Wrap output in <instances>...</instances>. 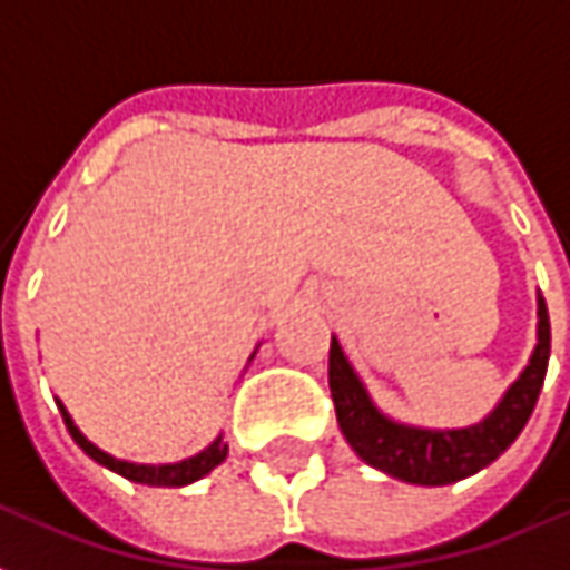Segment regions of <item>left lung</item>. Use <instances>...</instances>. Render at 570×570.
I'll use <instances>...</instances> for the list:
<instances>
[{
    "mask_svg": "<svg viewBox=\"0 0 570 570\" xmlns=\"http://www.w3.org/2000/svg\"><path fill=\"white\" fill-rule=\"evenodd\" d=\"M547 363H550V314L543 296H538V347L531 354V363L503 394L489 419L473 428L421 430L384 419L372 406L366 387L360 384L335 338L330 345V391H333L338 428L366 464L412 485H449L479 473L513 445L538 406Z\"/></svg>",
    "mask_w": 570,
    "mask_h": 570,
    "instance_id": "8db88e82",
    "label": "left lung"
}]
</instances>
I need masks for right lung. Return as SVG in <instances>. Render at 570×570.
Returning a JSON list of instances; mask_svg holds the SVG:
<instances>
[{"label": "right lung", "instance_id": "1", "mask_svg": "<svg viewBox=\"0 0 570 570\" xmlns=\"http://www.w3.org/2000/svg\"><path fill=\"white\" fill-rule=\"evenodd\" d=\"M57 406H60V403H57ZM60 415H63V421H67L72 440L81 445V452L91 454L97 464L116 470L118 476L130 479V482H142V485H167V489H170V485H188V482H195V479L207 476L213 466L223 464L225 454H228V449L223 445V440H216L210 449H204V452L195 454V458H188V461H183V464H161V466L128 464V461H118V458H112V454L100 452L97 445H91V442L85 440V436L79 433V428L72 424V419H69V412L63 406H60Z\"/></svg>", "mask_w": 570, "mask_h": 570}]
</instances>
